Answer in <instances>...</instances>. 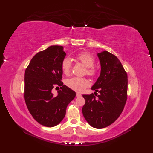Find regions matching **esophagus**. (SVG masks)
I'll return each mask as SVG.
<instances>
[{
    "mask_svg": "<svg viewBox=\"0 0 153 153\" xmlns=\"http://www.w3.org/2000/svg\"><path fill=\"white\" fill-rule=\"evenodd\" d=\"M76 97H81L82 94L80 93H78V92H76Z\"/></svg>",
    "mask_w": 153,
    "mask_h": 153,
    "instance_id": "34e87169",
    "label": "esophagus"
}]
</instances>
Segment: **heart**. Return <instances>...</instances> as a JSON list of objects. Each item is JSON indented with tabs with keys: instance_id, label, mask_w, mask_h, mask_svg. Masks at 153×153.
Wrapping results in <instances>:
<instances>
[{
	"instance_id": "1",
	"label": "heart",
	"mask_w": 153,
	"mask_h": 153,
	"mask_svg": "<svg viewBox=\"0 0 153 153\" xmlns=\"http://www.w3.org/2000/svg\"><path fill=\"white\" fill-rule=\"evenodd\" d=\"M76 59L86 67V74L90 76H94L96 75V70L93 68L95 59L91 54L87 52H81L76 55ZM71 67V59L66 57L64 58L61 62V69L62 72L68 75L70 72ZM66 85L70 89L81 92L84 91L89 85V81L85 78L72 77L66 80Z\"/></svg>"
}]
</instances>
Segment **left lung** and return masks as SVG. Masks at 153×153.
<instances>
[{"mask_svg":"<svg viewBox=\"0 0 153 153\" xmlns=\"http://www.w3.org/2000/svg\"><path fill=\"white\" fill-rule=\"evenodd\" d=\"M97 55L101 72L91 87L94 94H84L85 103L82 113L91 126L97 129L107 127L121 114L127 100L128 76L118 58L104 50ZM98 91L100 94L96 98Z\"/></svg>","mask_w":153,"mask_h":153,"instance_id":"obj_1","label":"left lung"}]
</instances>
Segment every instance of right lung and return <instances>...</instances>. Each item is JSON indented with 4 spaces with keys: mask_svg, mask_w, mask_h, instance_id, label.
Masks as SVG:
<instances>
[{
    "mask_svg": "<svg viewBox=\"0 0 153 153\" xmlns=\"http://www.w3.org/2000/svg\"><path fill=\"white\" fill-rule=\"evenodd\" d=\"M62 46H50L36 53L25 69L24 99L32 116L40 124L53 127L65 117L67 106L76 92L61 82V62L66 53ZM55 85L61 87L57 96L51 92Z\"/></svg>",
    "mask_w": 153,
    "mask_h": 153,
    "instance_id": "obj_1",
    "label": "right lung"
}]
</instances>
